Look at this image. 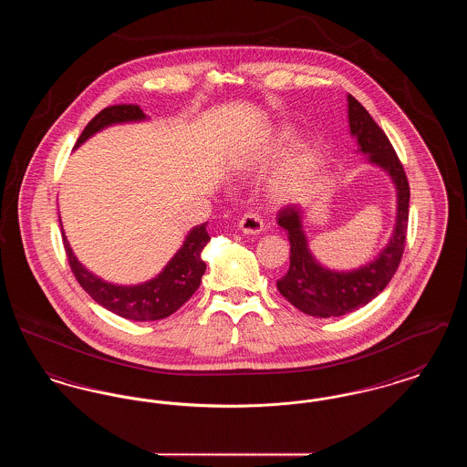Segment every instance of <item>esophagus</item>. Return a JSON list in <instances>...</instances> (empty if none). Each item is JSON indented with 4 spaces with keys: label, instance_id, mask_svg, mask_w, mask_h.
I'll use <instances>...</instances> for the list:
<instances>
[{
    "label": "esophagus",
    "instance_id": "obj_1",
    "mask_svg": "<svg viewBox=\"0 0 467 467\" xmlns=\"http://www.w3.org/2000/svg\"><path fill=\"white\" fill-rule=\"evenodd\" d=\"M238 227L240 231H244V234H259L265 231V223L255 213H244L242 221L238 223Z\"/></svg>",
    "mask_w": 467,
    "mask_h": 467
}]
</instances>
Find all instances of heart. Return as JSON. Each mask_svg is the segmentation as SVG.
Masks as SVG:
<instances>
[{"label": "heart", "instance_id": "1", "mask_svg": "<svg viewBox=\"0 0 467 467\" xmlns=\"http://www.w3.org/2000/svg\"><path fill=\"white\" fill-rule=\"evenodd\" d=\"M294 141L296 134L280 131L271 136L265 147L238 157L234 161V168L244 175L261 173L284 156ZM324 164V152L318 145L308 143L297 149L292 156L285 159V162L273 178L271 192L275 200L294 201L306 196L322 175Z\"/></svg>", "mask_w": 467, "mask_h": 467}]
</instances>
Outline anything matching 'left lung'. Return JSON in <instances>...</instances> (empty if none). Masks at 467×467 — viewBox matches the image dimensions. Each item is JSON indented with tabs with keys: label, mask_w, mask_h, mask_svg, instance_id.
I'll use <instances>...</instances> for the list:
<instances>
[{
	"label": "left lung",
	"mask_w": 467,
	"mask_h": 467,
	"mask_svg": "<svg viewBox=\"0 0 467 467\" xmlns=\"http://www.w3.org/2000/svg\"><path fill=\"white\" fill-rule=\"evenodd\" d=\"M347 101L350 133L357 140L358 150L368 156V162L381 168L392 180L398 194V210L389 244L381 248L377 259L352 271H334L313 257L303 229L305 212L299 206L290 204L278 212V225L289 236L290 266L276 282V287L292 306L320 318L358 310L389 285L400 266L408 229L410 185L400 157L396 156L387 134L356 98L348 94Z\"/></svg>",
	"instance_id": "1"
}]
</instances>
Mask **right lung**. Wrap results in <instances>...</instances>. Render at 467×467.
<instances>
[{
    "label": "right lung",
    "instance_id": "1",
    "mask_svg": "<svg viewBox=\"0 0 467 467\" xmlns=\"http://www.w3.org/2000/svg\"><path fill=\"white\" fill-rule=\"evenodd\" d=\"M140 120H147V115L138 105L109 107L99 111L86 126V130L77 140L75 149L80 147L86 140H89L92 134L109 126L124 124V122H140ZM206 223H200L189 231L180 250L170 259V263L157 275L156 278L138 285H115L110 282H105L82 263H78V259L75 257L71 246L67 244L65 231H63V242L67 250V263L75 278L98 305H101L103 308L119 317L138 320V322H149V320L166 318L171 313H175L200 287L201 276L204 275V269H206L201 254L206 244L210 242V236L206 233Z\"/></svg>",
    "mask_w": 467,
    "mask_h": 467
}]
</instances>
